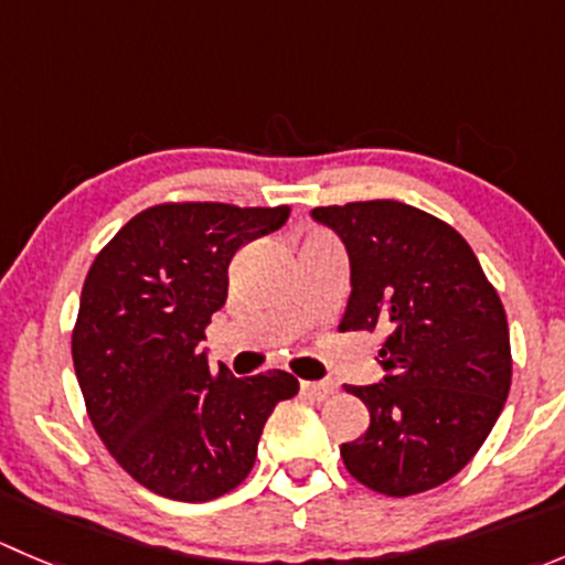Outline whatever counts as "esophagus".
Here are the masks:
<instances>
[{"label": "esophagus", "mask_w": 565, "mask_h": 565, "mask_svg": "<svg viewBox=\"0 0 565 565\" xmlns=\"http://www.w3.org/2000/svg\"><path fill=\"white\" fill-rule=\"evenodd\" d=\"M303 393L306 396L317 398V402H324V398L333 396L335 385L333 383H303Z\"/></svg>", "instance_id": "obj_1"}]
</instances>
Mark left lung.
Listing matches in <instances>:
<instances>
[{"label": "left lung", "mask_w": 565, "mask_h": 565, "mask_svg": "<svg viewBox=\"0 0 565 565\" xmlns=\"http://www.w3.org/2000/svg\"><path fill=\"white\" fill-rule=\"evenodd\" d=\"M352 267L339 330H383L377 385H344L369 429L341 446L350 476L388 498L454 478L483 446L511 388L509 319L465 237L393 199L317 207Z\"/></svg>", "instance_id": "obj_1"}]
</instances>
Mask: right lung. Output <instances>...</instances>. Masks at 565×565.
Listing matches in <instances>:
<instances>
[{
    "label": "right lung",
    "instance_id": "add662e5",
    "mask_svg": "<svg viewBox=\"0 0 565 565\" xmlns=\"http://www.w3.org/2000/svg\"><path fill=\"white\" fill-rule=\"evenodd\" d=\"M287 218V204H152L84 278L71 350L87 415L117 465L161 498L204 503L232 492L276 404L298 396L289 372L237 380L199 350L235 250Z\"/></svg>",
    "mask_w": 565,
    "mask_h": 565
}]
</instances>
